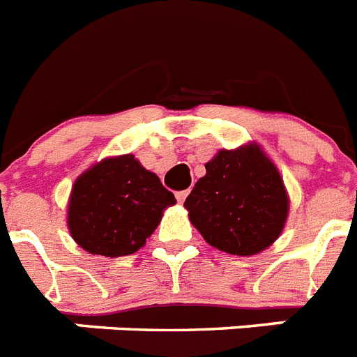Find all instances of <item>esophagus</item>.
Returning <instances> with one entry per match:
<instances>
[{
  "instance_id": "obj_1",
  "label": "esophagus",
  "mask_w": 357,
  "mask_h": 357,
  "mask_svg": "<svg viewBox=\"0 0 357 357\" xmlns=\"http://www.w3.org/2000/svg\"><path fill=\"white\" fill-rule=\"evenodd\" d=\"M188 192H190V190H181V192H178V194H176V199H178L179 203H183L185 199H187Z\"/></svg>"
}]
</instances>
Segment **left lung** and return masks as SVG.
Here are the masks:
<instances>
[{
  "label": "left lung",
  "mask_w": 357,
  "mask_h": 357,
  "mask_svg": "<svg viewBox=\"0 0 357 357\" xmlns=\"http://www.w3.org/2000/svg\"><path fill=\"white\" fill-rule=\"evenodd\" d=\"M185 199L188 220L206 243L234 256H256L285 229L290 199L283 176L256 142L208 163Z\"/></svg>",
  "instance_id": "obj_1"
}]
</instances>
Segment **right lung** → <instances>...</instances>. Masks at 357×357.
<instances>
[{"mask_svg": "<svg viewBox=\"0 0 357 357\" xmlns=\"http://www.w3.org/2000/svg\"><path fill=\"white\" fill-rule=\"evenodd\" d=\"M172 192L134 154L110 155L82 172L72 185L67 227L89 254L119 257L137 252L158 229Z\"/></svg>", "mask_w": 357, "mask_h": 357, "instance_id": "1", "label": "right lung"}]
</instances>
